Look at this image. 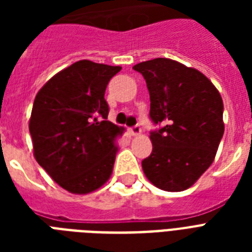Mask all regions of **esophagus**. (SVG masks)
I'll return each instance as SVG.
<instances>
[{
  "mask_svg": "<svg viewBox=\"0 0 252 252\" xmlns=\"http://www.w3.org/2000/svg\"><path fill=\"white\" fill-rule=\"evenodd\" d=\"M129 132H130V134H132V136H140V134H141V128H140L138 126H132V128H130Z\"/></svg>",
  "mask_w": 252,
  "mask_h": 252,
  "instance_id": "34e87169",
  "label": "esophagus"
}]
</instances>
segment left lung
Listing matches in <instances>:
<instances>
[{
    "label": "left lung",
    "mask_w": 252,
    "mask_h": 252,
    "mask_svg": "<svg viewBox=\"0 0 252 252\" xmlns=\"http://www.w3.org/2000/svg\"><path fill=\"white\" fill-rule=\"evenodd\" d=\"M133 69L146 81L150 118L163 126L150 133L153 152L142 161L144 174L163 191H184L215 161L225 130L221 94L197 69L171 59Z\"/></svg>",
    "instance_id": "8db88e82"
}]
</instances>
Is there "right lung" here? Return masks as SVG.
<instances>
[{
  "mask_svg": "<svg viewBox=\"0 0 252 252\" xmlns=\"http://www.w3.org/2000/svg\"><path fill=\"white\" fill-rule=\"evenodd\" d=\"M122 66L80 60L45 82L29 128L33 157L60 187L86 195L110 179L123 126L107 120L106 87Z\"/></svg>",
  "mask_w": 252,
  "mask_h": 252,
  "instance_id": "add662e5",
  "label": "right lung"
}]
</instances>
